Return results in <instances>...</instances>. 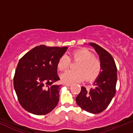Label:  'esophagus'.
Returning a JSON list of instances; mask_svg holds the SVG:
<instances>
[{
  "mask_svg": "<svg viewBox=\"0 0 133 133\" xmlns=\"http://www.w3.org/2000/svg\"><path fill=\"white\" fill-rule=\"evenodd\" d=\"M64 85H65V86H67V87H70L71 86V84L70 83H64Z\"/></svg>",
  "mask_w": 133,
  "mask_h": 133,
  "instance_id": "obj_1",
  "label": "esophagus"
}]
</instances>
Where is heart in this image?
Here are the masks:
<instances>
[{"mask_svg": "<svg viewBox=\"0 0 133 133\" xmlns=\"http://www.w3.org/2000/svg\"><path fill=\"white\" fill-rule=\"evenodd\" d=\"M70 60L78 61L75 70H68L61 75L62 81L64 83H74L83 81H93L100 74L101 64L98 59L93 56V53L86 48H80L71 52L70 58L63 55L59 58L57 67L60 71H65L70 65Z\"/></svg>", "mask_w": 133, "mask_h": 133, "instance_id": "1", "label": "heart"}]
</instances>
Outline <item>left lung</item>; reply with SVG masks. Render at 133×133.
Wrapping results in <instances>:
<instances>
[{
    "mask_svg": "<svg viewBox=\"0 0 133 133\" xmlns=\"http://www.w3.org/2000/svg\"><path fill=\"white\" fill-rule=\"evenodd\" d=\"M99 55L101 72L90 90L82 87L76 97L77 105L91 114H99L108 107L116 92L117 69L113 57L99 45L90 43Z\"/></svg>",
    "mask_w": 133,
    "mask_h": 133,
    "instance_id": "obj_1",
    "label": "left lung"
}]
</instances>
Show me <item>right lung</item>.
<instances>
[{
    "mask_svg": "<svg viewBox=\"0 0 133 133\" xmlns=\"http://www.w3.org/2000/svg\"><path fill=\"white\" fill-rule=\"evenodd\" d=\"M68 47L37 46L20 59L13 78L18 101L35 115L50 113L56 106L61 85L57 74L59 58Z\"/></svg>",
    "mask_w": 133,
    "mask_h": 133,
    "instance_id": "1",
    "label": "right lung"
}]
</instances>
